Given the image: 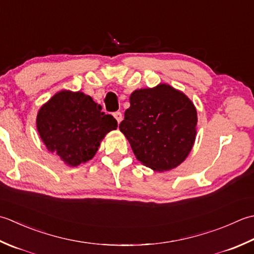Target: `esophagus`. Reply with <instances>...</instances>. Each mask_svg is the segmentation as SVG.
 <instances>
[{"label":"esophagus","instance_id":"obj_1","mask_svg":"<svg viewBox=\"0 0 254 254\" xmlns=\"http://www.w3.org/2000/svg\"><path fill=\"white\" fill-rule=\"evenodd\" d=\"M114 117H115V120L117 121L118 124H120L122 122V120H123V115H122L121 112H115V113H114Z\"/></svg>","mask_w":254,"mask_h":254}]
</instances>
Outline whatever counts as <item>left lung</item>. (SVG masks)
<instances>
[{
	"mask_svg": "<svg viewBox=\"0 0 254 254\" xmlns=\"http://www.w3.org/2000/svg\"><path fill=\"white\" fill-rule=\"evenodd\" d=\"M130 107L120 124L136 158L154 171L182 163L193 148L197 112L184 93L169 84L131 93Z\"/></svg>",
	"mask_w": 254,
	"mask_h": 254,
	"instance_id": "8db88e82",
	"label": "left lung"
}]
</instances>
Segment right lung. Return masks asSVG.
Listing matches in <instances>:
<instances>
[{
	"label": "right lung",
	"instance_id": "right-lung-1",
	"mask_svg": "<svg viewBox=\"0 0 254 254\" xmlns=\"http://www.w3.org/2000/svg\"><path fill=\"white\" fill-rule=\"evenodd\" d=\"M37 130L50 152L70 167L95 156L105 134L117 128V121L82 92L60 91L40 107Z\"/></svg>",
	"mask_w": 254,
	"mask_h": 254
}]
</instances>
